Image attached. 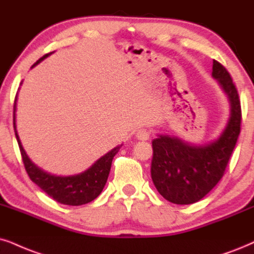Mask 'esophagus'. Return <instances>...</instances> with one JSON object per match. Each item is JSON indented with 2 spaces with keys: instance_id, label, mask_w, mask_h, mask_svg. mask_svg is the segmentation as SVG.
<instances>
[{
  "instance_id": "1",
  "label": "esophagus",
  "mask_w": 254,
  "mask_h": 254,
  "mask_svg": "<svg viewBox=\"0 0 254 254\" xmlns=\"http://www.w3.org/2000/svg\"><path fill=\"white\" fill-rule=\"evenodd\" d=\"M151 136V130L145 129V127H142V129L137 130L136 137L140 140H147Z\"/></svg>"
}]
</instances>
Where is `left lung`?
<instances>
[{"label": "left lung", "mask_w": 254, "mask_h": 254, "mask_svg": "<svg viewBox=\"0 0 254 254\" xmlns=\"http://www.w3.org/2000/svg\"><path fill=\"white\" fill-rule=\"evenodd\" d=\"M212 76L231 103L230 121L220 137L204 146H192L169 136H159L152 142V182L159 193L173 204H193L212 190L223 178L238 140L242 125L238 90L230 72L216 60Z\"/></svg>", "instance_id": "8db88e82"}]
</instances>
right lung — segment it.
I'll list each match as a JSON object with an SVG mask.
<instances>
[{
  "label": "right lung",
  "instance_id": "add662e5",
  "mask_svg": "<svg viewBox=\"0 0 254 254\" xmlns=\"http://www.w3.org/2000/svg\"><path fill=\"white\" fill-rule=\"evenodd\" d=\"M50 54H46L42 56L36 63L34 64L31 68H34L36 64H38L41 61L47 59ZM15 110H16V98L14 104V129H15V136L17 139L18 146H20L22 160L27 171L29 178L33 181L35 184L43 190L48 195H50L54 200L59 201L61 204L64 205H71V206H78V205L88 204L92 201L101 194L103 191V188L105 183L108 181L109 173H110L111 163L114 157L120 151L121 146L115 147L107 155L101 157L94 165L90 166L88 170L84 172L79 173L76 176H69V177H57V176H53L50 173H47L42 171L40 168L28 158L27 153L24 152L22 144L18 138L17 131H16L15 127Z\"/></svg>",
  "mask_w": 254,
  "mask_h": 254
}]
</instances>
